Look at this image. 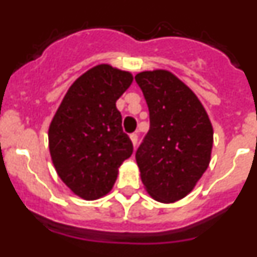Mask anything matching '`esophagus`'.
<instances>
[{"label": "esophagus", "instance_id": "1", "mask_svg": "<svg viewBox=\"0 0 257 257\" xmlns=\"http://www.w3.org/2000/svg\"><path fill=\"white\" fill-rule=\"evenodd\" d=\"M130 139H131V142H133L134 147H136V145H138V139H139V136H138V134H136V133L131 134Z\"/></svg>", "mask_w": 257, "mask_h": 257}]
</instances>
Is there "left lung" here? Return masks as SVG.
I'll return each instance as SVG.
<instances>
[{"instance_id":"obj_1","label":"left lung","mask_w":257,"mask_h":257,"mask_svg":"<svg viewBox=\"0 0 257 257\" xmlns=\"http://www.w3.org/2000/svg\"><path fill=\"white\" fill-rule=\"evenodd\" d=\"M148 104L151 127L136 151L147 192L172 203L196 187L211 160L213 130L196 94L167 70L135 76Z\"/></svg>"}]
</instances>
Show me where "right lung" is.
I'll list each match as a JSON object with an SVG mask.
<instances>
[{
    "mask_svg": "<svg viewBox=\"0 0 257 257\" xmlns=\"http://www.w3.org/2000/svg\"><path fill=\"white\" fill-rule=\"evenodd\" d=\"M133 74L96 65L70 86L49 128V148L58 175L87 201L105 196L118 169L133 154L115 101L133 83Z\"/></svg>",
    "mask_w": 257,
    "mask_h": 257,
    "instance_id": "add662e5",
    "label": "right lung"
}]
</instances>
